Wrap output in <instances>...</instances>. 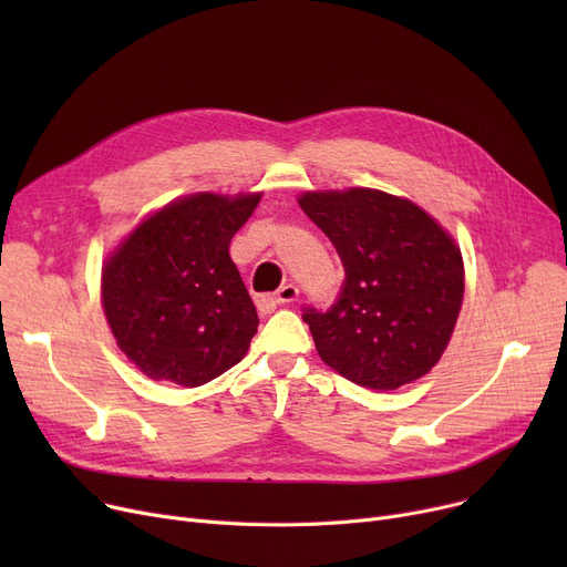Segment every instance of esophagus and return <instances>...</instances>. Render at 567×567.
I'll use <instances>...</instances> for the list:
<instances>
[{
	"mask_svg": "<svg viewBox=\"0 0 567 567\" xmlns=\"http://www.w3.org/2000/svg\"><path fill=\"white\" fill-rule=\"evenodd\" d=\"M296 299H299V287L287 282L282 285L274 296H259L257 299V306L259 308H271V306H285V303H293Z\"/></svg>",
	"mask_w": 567,
	"mask_h": 567,
	"instance_id": "esophagus-1",
	"label": "esophagus"
}]
</instances>
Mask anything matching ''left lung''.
<instances>
[{"mask_svg": "<svg viewBox=\"0 0 567 567\" xmlns=\"http://www.w3.org/2000/svg\"><path fill=\"white\" fill-rule=\"evenodd\" d=\"M299 204L331 238L347 276L331 310L303 312L321 361L372 391L425 377L462 310L455 238L419 204L374 188L308 190Z\"/></svg>", "mask_w": 567, "mask_h": 567, "instance_id": "obj_1", "label": "left lung"}]
</instances>
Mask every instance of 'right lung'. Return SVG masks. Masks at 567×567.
<instances>
[{
    "label": "right lung",
    "mask_w": 567,
    "mask_h": 567,
    "mask_svg": "<svg viewBox=\"0 0 567 567\" xmlns=\"http://www.w3.org/2000/svg\"><path fill=\"white\" fill-rule=\"evenodd\" d=\"M261 193H195L146 216L103 264L116 347L154 381L208 383L248 353L259 317L229 257Z\"/></svg>",
    "instance_id": "right-lung-1"
}]
</instances>
